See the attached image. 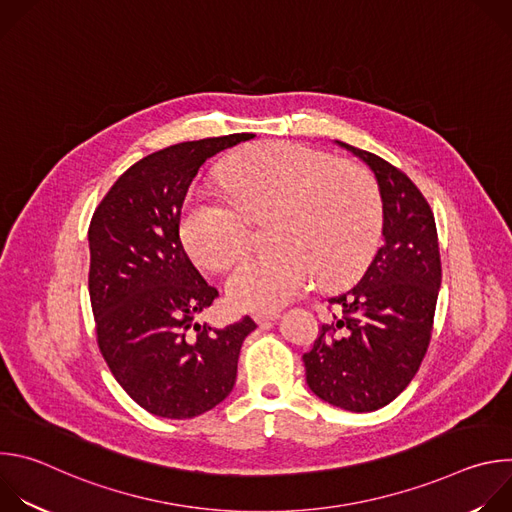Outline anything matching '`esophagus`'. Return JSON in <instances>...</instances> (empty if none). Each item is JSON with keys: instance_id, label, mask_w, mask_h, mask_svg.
<instances>
[{"instance_id": "obj_1", "label": "esophagus", "mask_w": 512, "mask_h": 512, "mask_svg": "<svg viewBox=\"0 0 512 512\" xmlns=\"http://www.w3.org/2000/svg\"><path fill=\"white\" fill-rule=\"evenodd\" d=\"M255 322L261 326V328H269L271 322H275L279 318V312H257L255 316Z\"/></svg>"}]
</instances>
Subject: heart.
I'll return each mask as SVG.
<instances>
[{
	"instance_id": "obj_1",
	"label": "heart",
	"mask_w": 512,
	"mask_h": 512,
	"mask_svg": "<svg viewBox=\"0 0 512 512\" xmlns=\"http://www.w3.org/2000/svg\"><path fill=\"white\" fill-rule=\"evenodd\" d=\"M225 194L192 192L180 237L208 269L227 267L249 241V216L275 210L263 253L245 255L227 279L229 300L251 312L275 310L298 296L316 269L340 281L369 257L381 225L373 180L354 166L298 143L253 148L223 170Z\"/></svg>"
}]
</instances>
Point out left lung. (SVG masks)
Wrapping results in <instances>:
<instances>
[{
  "instance_id": "left-lung-1",
  "label": "left lung",
  "mask_w": 512,
  "mask_h": 512,
  "mask_svg": "<svg viewBox=\"0 0 512 512\" xmlns=\"http://www.w3.org/2000/svg\"><path fill=\"white\" fill-rule=\"evenodd\" d=\"M375 174L383 202V245L360 281L330 298L338 316L304 354L306 383L322 401L369 413L389 405L425 356L442 287L440 247L429 204L383 158L334 139Z\"/></svg>"
}]
</instances>
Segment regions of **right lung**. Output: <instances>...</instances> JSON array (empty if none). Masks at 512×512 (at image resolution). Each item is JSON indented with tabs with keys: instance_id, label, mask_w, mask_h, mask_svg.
Returning a JSON list of instances; mask_svg holds the SVG:
<instances>
[{
	"instance_id": "right-lung-1",
	"label": "right lung",
	"mask_w": 512,
	"mask_h": 512,
	"mask_svg": "<svg viewBox=\"0 0 512 512\" xmlns=\"http://www.w3.org/2000/svg\"><path fill=\"white\" fill-rule=\"evenodd\" d=\"M253 133L184 141L145 156L111 186L89 227V294L99 348L125 393L145 411L192 419L235 387L245 316L198 324L218 296L188 259L180 212L200 166Z\"/></svg>"
}]
</instances>
